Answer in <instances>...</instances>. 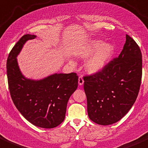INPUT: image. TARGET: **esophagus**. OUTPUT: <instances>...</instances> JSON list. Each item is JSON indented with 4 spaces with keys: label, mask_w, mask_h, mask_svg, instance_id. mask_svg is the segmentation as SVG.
Segmentation results:
<instances>
[{
    "label": "esophagus",
    "mask_w": 148,
    "mask_h": 148,
    "mask_svg": "<svg viewBox=\"0 0 148 148\" xmlns=\"http://www.w3.org/2000/svg\"><path fill=\"white\" fill-rule=\"evenodd\" d=\"M78 82L79 85H82L83 84V83H84V79H83L82 76H79V77Z\"/></svg>",
    "instance_id": "esophagus-1"
}]
</instances>
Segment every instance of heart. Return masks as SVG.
<instances>
[{
	"label": "heart",
	"instance_id": "1",
	"mask_svg": "<svg viewBox=\"0 0 148 148\" xmlns=\"http://www.w3.org/2000/svg\"><path fill=\"white\" fill-rule=\"evenodd\" d=\"M95 52L96 53L89 60L86 66L87 70L91 73L100 71L106 65L114 54V47L111 44H104L103 41L95 40L82 49L81 56L84 58H88Z\"/></svg>",
	"mask_w": 148,
	"mask_h": 148
}]
</instances>
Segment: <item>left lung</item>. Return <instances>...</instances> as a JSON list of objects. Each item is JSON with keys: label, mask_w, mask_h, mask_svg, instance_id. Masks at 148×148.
I'll list each match as a JSON object with an SVG mask.
<instances>
[{"label": "left lung", "mask_w": 148, "mask_h": 148, "mask_svg": "<svg viewBox=\"0 0 148 148\" xmlns=\"http://www.w3.org/2000/svg\"><path fill=\"white\" fill-rule=\"evenodd\" d=\"M142 74L140 48L127 34L120 55L100 71L84 77L89 118L100 125L112 124L122 119L137 99Z\"/></svg>", "instance_id": "left-lung-1"}]
</instances>
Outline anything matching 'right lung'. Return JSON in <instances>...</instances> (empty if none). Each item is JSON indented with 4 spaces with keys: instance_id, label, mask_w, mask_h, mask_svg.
<instances>
[{
    "instance_id": "add662e5",
    "label": "right lung",
    "mask_w": 148,
    "mask_h": 148,
    "mask_svg": "<svg viewBox=\"0 0 148 148\" xmlns=\"http://www.w3.org/2000/svg\"><path fill=\"white\" fill-rule=\"evenodd\" d=\"M35 38L31 34L22 36L8 54V88L14 105L27 121L37 127L51 129L64 121L69 99L78 87V76L72 72L53 74L39 81L26 79L16 57L26 41Z\"/></svg>"
}]
</instances>
